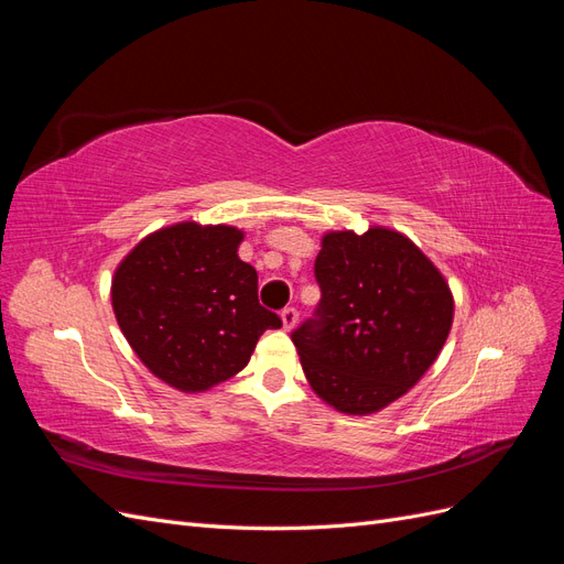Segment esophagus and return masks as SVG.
Instances as JSON below:
<instances>
[{
	"instance_id": "34e87169",
	"label": "esophagus",
	"mask_w": 564,
	"mask_h": 564,
	"mask_svg": "<svg viewBox=\"0 0 564 564\" xmlns=\"http://www.w3.org/2000/svg\"><path fill=\"white\" fill-rule=\"evenodd\" d=\"M280 317H282L284 329H294V324H296V319H299V311L292 308V305H289V308H284V311L280 313Z\"/></svg>"
}]
</instances>
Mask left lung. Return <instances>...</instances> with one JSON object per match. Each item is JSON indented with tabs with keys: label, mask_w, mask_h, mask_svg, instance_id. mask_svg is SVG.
Wrapping results in <instances>:
<instances>
[{
	"label": "left lung",
	"mask_w": 564,
	"mask_h": 564,
	"mask_svg": "<svg viewBox=\"0 0 564 564\" xmlns=\"http://www.w3.org/2000/svg\"><path fill=\"white\" fill-rule=\"evenodd\" d=\"M315 280L317 308L292 332L305 379L338 412H379L445 346L449 286L416 245L386 228L324 235Z\"/></svg>",
	"instance_id": "1"
}]
</instances>
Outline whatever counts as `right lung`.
<instances>
[{
  "mask_svg": "<svg viewBox=\"0 0 564 564\" xmlns=\"http://www.w3.org/2000/svg\"><path fill=\"white\" fill-rule=\"evenodd\" d=\"M242 232L178 224L152 232L119 263L112 308L133 352L164 383L202 392L245 369L280 315L259 303V275L240 261Z\"/></svg>",
  "mask_w": 564,
  "mask_h": 564,
  "instance_id": "add662e5",
  "label": "right lung"
}]
</instances>
